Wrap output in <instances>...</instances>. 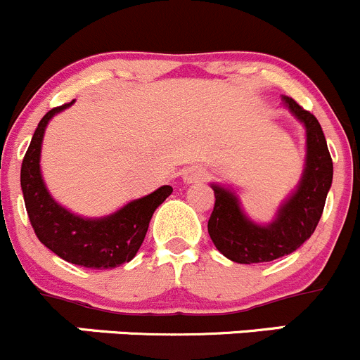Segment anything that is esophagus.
<instances>
[{"label": "esophagus", "mask_w": 360, "mask_h": 360, "mask_svg": "<svg viewBox=\"0 0 360 360\" xmlns=\"http://www.w3.org/2000/svg\"><path fill=\"white\" fill-rule=\"evenodd\" d=\"M207 177V170L200 165H193L190 169H186V172L183 174L184 183H200Z\"/></svg>", "instance_id": "34e87169"}]
</instances>
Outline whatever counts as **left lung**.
Instances as JSON below:
<instances>
[{
    "label": "left lung",
    "instance_id": "8db88e82",
    "mask_svg": "<svg viewBox=\"0 0 360 360\" xmlns=\"http://www.w3.org/2000/svg\"><path fill=\"white\" fill-rule=\"evenodd\" d=\"M283 102L304 123L308 155L297 191L281 205L278 218L267 226L255 225L232 191L212 184L216 200L207 232L218 251L237 264H260L294 253L315 232L333 184V158L319 120L290 96H283Z\"/></svg>",
    "mask_w": 360,
    "mask_h": 360
}]
</instances>
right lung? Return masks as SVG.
I'll return each instance as SVG.
<instances>
[{"label": "right lung", "mask_w": 360, "mask_h": 360, "mask_svg": "<svg viewBox=\"0 0 360 360\" xmlns=\"http://www.w3.org/2000/svg\"><path fill=\"white\" fill-rule=\"evenodd\" d=\"M72 103L49 110L34 130L20 167L24 204L40 243L63 260L89 269L120 267L137 255L153 212L172 193V186L158 188L148 197L130 202L114 214L100 219L80 218L56 204L40 174L41 139L49 120Z\"/></svg>", "instance_id": "right-lung-1"}]
</instances>
